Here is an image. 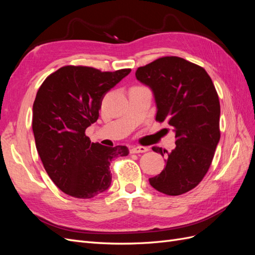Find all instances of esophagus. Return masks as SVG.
I'll list each match as a JSON object with an SVG mask.
<instances>
[{"mask_svg": "<svg viewBox=\"0 0 255 255\" xmlns=\"http://www.w3.org/2000/svg\"><path fill=\"white\" fill-rule=\"evenodd\" d=\"M148 150L149 149L145 148V146H133V148L130 149V153H143Z\"/></svg>", "mask_w": 255, "mask_h": 255, "instance_id": "esophagus-1", "label": "esophagus"}]
</instances>
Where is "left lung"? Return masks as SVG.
<instances>
[{
	"label": "left lung",
	"mask_w": 255,
	"mask_h": 255,
	"mask_svg": "<svg viewBox=\"0 0 255 255\" xmlns=\"http://www.w3.org/2000/svg\"><path fill=\"white\" fill-rule=\"evenodd\" d=\"M135 75L153 91L156 121L167 120L176 138L164 170L149 182L165 195L185 194L203 180L220 139L217 91L204 68L177 56L157 58ZM152 150L163 156L167 152L158 146Z\"/></svg>",
	"instance_id": "8db88e82"
}]
</instances>
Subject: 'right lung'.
<instances>
[{
  "label": "right lung",
  "instance_id": "add662e5",
  "mask_svg": "<svg viewBox=\"0 0 255 255\" xmlns=\"http://www.w3.org/2000/svg\"><path fill=\"white\" fill-rule=\"evenodd\" d=\"M129 72L65 66L37 91L32 122L36 148L45 171L65 194L79 199L100 195L111 185L112 159L128 154L126 145L91 142L85 130L98 120L106 92Z\"/></svg>",
  "mask_w": 255,
  "mask_h": 255
}]
</instances>
